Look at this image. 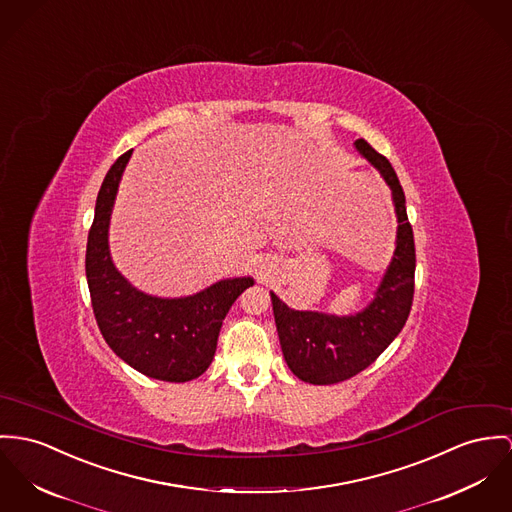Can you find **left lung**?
I'll return each instance as SVG.
<instances>
[{
    "label": "left lung",
    "mask_w": 512,
    "mask_h": 512,
    "mask_svg": "<svg viewBox=\"0 0 512 512\" xmlns=\"http://www.w3.org/2000/svg\"><path fill=\"white\" fill-rule=\"evenodd\" d=\"M353 146L390 187L397 218L394 255L374 290V298L360 312L337 315L288 308L271 292L284 360L302 382L315 386L349 380L368 368L399 335L413 304L415 243L403 189L392 163L366 140L358 138Z\"/></svg>",
    "instance_id": "obj_1"
}]
</instances>
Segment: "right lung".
<instances>
[{
	"label": "right lung",
	"mask_w": 512,
	"mask_h": 512,
	"mask_svg": "<svg viewBox=\"0 0 512 512\" xmlns=\"http://www.w3.org/2000/svg\"><path fill=\"white\" fill-rule=\"evenodd\" d=\"M130 156L132 150L113 163L95 202L85 253L93 312L103 339L128 366L154 380L191 382L210 366L224 317L255 280L232 276L189 296L161 298L122 275L111 257L109 228Z\"/></svg>",
	"instance_id": "obj_1"
}]
</instances>
